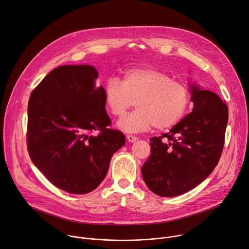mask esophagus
Wrapping results in <instances>:
<instances>
[{
	"label": "esophagus",
	"mask_w": 249,
	"mask_h": 249,
	"mask_svg": "<svg viewBox=\"0 0 249 249\" xmlns=\"http://www.w3.org/2000/svg\"><path fill=\"white\" fill-rule=\"evenodd\" d=\"M126 140H127L129 142H135L136 141H138V138L135 137V136L127 135V136H126Z\"/></svg>",
	"instance_id": "obj_1"
}]
</instances>
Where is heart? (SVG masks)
<instances>
[{
    "label": "heart",
    "instance_id": "obj_1",
    "mask_svg": "<svg viewBox=\"0 0 249 249\" xmlns=\"http://www.w3.org/2000/svg\"><path fill=\"white\" fill-rule=\"evenodd\" d=\"M105 103L114 117H123L131 107L136 111L123 118L119 126L140 132L155 125L166 129L178 124L190 106V90L183 83L173 81L165 72L152 68L130 69L123 82L108 79L104 86Z\"/></svg>",
    "mask_w": 249,
    "mask_h": 249
}]
</instances>
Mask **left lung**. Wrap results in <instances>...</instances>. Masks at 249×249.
Segmentation results:
<instances>
[{"mask_svg":"<svg viewBox=\"0 0 249 249\" xmlns=\"http://www.w3.org/2000/svg\"><path fill=\"white\" fill-rule=\"evenodd\" d=\"M194 108L168 133L149 139L151 154L142 176L152 193L178 196L202 182L218 163L228 107L210 90L190 88Z\"/></svg>","mask_w":249,"mask_h":249,"instance_id":"8db88e82","label":"left lung"}]
</instances>
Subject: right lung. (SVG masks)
Here are the masks:
<instances>
[{
	"mask_svg": "<svg viewBox=\"0 0 249 249\" xmlns=\"http://www.w3.org/2000/svg\"><path fill=\"white\" fill-rule=\"evenodd\" d=\"M98 76L91 66L58 67L29 100L30 158L53 185L73 195L97 188L112 155L125 143L122 131L108 127L104 88L94 84Z\"/></svg>",
	"mask_w": 249,
	"mask_h": 249,
	"instance_id": "1",
	"label": "right lung"
}]
</instances>
